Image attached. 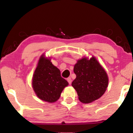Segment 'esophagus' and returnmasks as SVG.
Listing matches in <instances>:
<instances>
[{
	"label": "esophagus",
	"mask_w": 133,
	"mask_h": 133,
	"mask_svg": "<svg viewBox=\"0 0 133 133\" xmlns=\"http://www.w3.org/2000/svg\"><path fill=\"white\" fill-rule=\"evenodd\" d=\"M67 82H68V83H69L70 84L71 83V78L70 77H68V78H67Z\"/></svg>",
	"instance_id": "1"
}]
</instances>
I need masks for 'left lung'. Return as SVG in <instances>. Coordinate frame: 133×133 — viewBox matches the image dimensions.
<instances>
[{
	"mask_svg": "<svg viewBox=\"0 0 133 133\" xmlns=\"http://www.w3.org/2000/svg\"><path fill=\"white\" fill-rule=\"evenodd\" d=\"M76 78L72 86L77 91L78 99L90 103L101 97L106 90L109 78L104 69L94 57L78 60L74 67Z\"/></svg>",
	"mask_w": 133,
	"mask_h": 133,
	"instance_id": "8db88e82",
	"label": "left lung"
}]
</instances>
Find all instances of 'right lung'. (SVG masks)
<instances>
[{
  "instance_id": "right-lung-1",
  "label": "right lung",
  "mask_w": 133,
  "mask_h": 133,
  "mask_svg": "<svg viewBox=\"0 0 133 133\" xmlns=\"http://www.w3.org/2000/svg\"><path fill=\"white\" fill-rule=\"evenodd\" d=\"M68 84L60 70L51 63L50 58L42 55L32 78L33 89L38 97L49 103L55 102Z\"/></svg>"
}]
</instances>
